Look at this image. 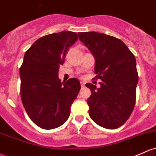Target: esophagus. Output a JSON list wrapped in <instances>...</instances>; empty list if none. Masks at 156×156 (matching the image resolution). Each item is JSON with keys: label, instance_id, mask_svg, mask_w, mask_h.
<instances>
[{"label": "esophagus", "instance_id": "1", "mask_svg": "<svg viewBox=\"0 0 156 156\" xmlns=\"http://www.w3.org/2000/svg\"><path fill=\"white\" fill-rule=\"evenodd\" d=\"M81 87H83L85 85V83L83 81H81Z\"/></svg>", "mask_w": 156, "mask_h": 156}]
</instances>
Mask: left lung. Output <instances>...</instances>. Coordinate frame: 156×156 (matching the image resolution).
I'll return each instance as SVG.
<instances>
[{
	"label": "left lung",
	"mask_w": 156,
	"mask_h": 156,
	"mask_svg": "<svg viewBox=\"0 0 156 156\" xmlns=\"http://www.w3.org/2000/svg\"><path fill=\"white\" fill-rule=\"evenodd\" d=\"M79 40L95 57V79H101V87L92 83L87 99L89 114L98 125L117 129L127 121L135 107L138 81L134 55L122 41L96 32L78 33Z\"/></svg>",
	"instance_id": "left-lung-1"
}]
</instances>
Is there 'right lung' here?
<instances>
[{
    "label": "right lung",
    "instance_id": "right-lung-1",
    "mask_svg": "<svg viewBox=\"0 0 156 156\" xmlns=\"http://www.w3.org/2000/svg\"><path fill=\"white\" fill-rule=\"evenodd\" d=\"M78 40L74 32L62 31L40 37L25 52L20 68V97L30 119L44 129L64 124L81 89L77 78L61 82L60 65Z\"/></svg>",
    "mask_w": 156,
    "mask_h": 156
}]
</instances>
